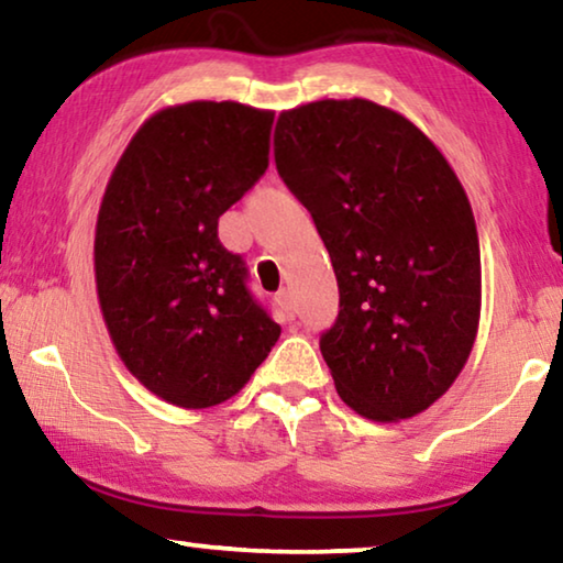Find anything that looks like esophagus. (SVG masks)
I'll return each instance as SVG.
<instances>
[{"label": "esophagus", "mask_w": 563, "mask_h": 563, "mask_svg": "<svg viewBox=\"0 0 563 563\" xmlns=\"http://www.w3.org/2000/svg\"><path fill=\"white\" fill-rule=\"evenodd\" d=\"M275 302L280 305V310L285 312V318H288V320L295 318V300H292L290 288H283L278 295H275Z\"/></svg>", "instance_id": "1"}]
</instances>
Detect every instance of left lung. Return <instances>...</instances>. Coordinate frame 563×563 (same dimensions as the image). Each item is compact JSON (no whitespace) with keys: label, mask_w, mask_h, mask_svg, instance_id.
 Here are the masks:
<instances>
[{"label":"left lung","mask_w":563,"mask_h":563,"mask_svg":"<svg viewBox=\"0 0 563 563\" xmlns=\"http://www.w3.org/2000/svg\"><path fill=\"white\" fill-rule=\"evenodd\" d=\"M273 154L338 278L320 352L340 399L373 422L424 412L479 328V238L460 178L412 121L367 99L283 111Z\"/></svg>","instance_id":"left-lung-1"}]
</instances>
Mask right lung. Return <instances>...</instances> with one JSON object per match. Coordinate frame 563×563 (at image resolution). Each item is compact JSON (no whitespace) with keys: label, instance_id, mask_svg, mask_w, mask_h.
<instances>
[{"label":"right lung","instance_id":"obj_1","mask_svg":"<svg viewBox=\"0 0 563 563\" xmlns=\"http://www.w3.org/2000/svg\"><path fill=\"white\" fill-rule=\"evenodd\" d=\"M273 111L188 101L141 123L107 184L93 238L101 316L129 373L168 405L241 393L280 325L245 288L218 218L268 168Z\"/></svg>","mask_w":563,"mask_h":563}]
</instances>
